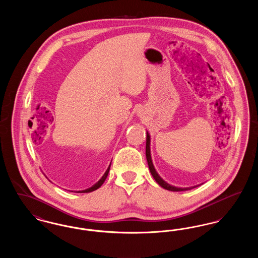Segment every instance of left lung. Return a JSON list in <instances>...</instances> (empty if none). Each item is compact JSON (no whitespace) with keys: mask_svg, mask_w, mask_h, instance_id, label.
<instances>
[{"mask_svg":"<svg viewBox=\"0 0 258 258\" xmlns=\"http://www.w3.org/2000/svg\"><path fill=\"white\" fill-rule=\"evenodd\" d=\"M146 158H147L148 165H149V169L150 172L153 176V178L156 180V182L158 184H160L161 187H163L164 189H167V190H170V191H184V190H188V189H191V188H195L200 184H197V185H194V186H189V187H178V186H174L172 184H168L167 182H165L160 175L159 173L156 170L155 166H154V163H153V160H152V157H151V136L150 134L147 132V138H146Z\"/></svg>","mask_w":258,"mask_h":258,"instance_id":"8db88e82","label":"left lung"}]
</instances>
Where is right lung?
Here are the masks:
<instances>
[{"instance_id": "obj_1", "label": "right lung", "mask_w": 258, "mask_h": 258, "mask_svg": "<svg viewBox=\"0 0 258 258\" xmlns=\"http://www.w3.org/2000/svg\"><path fill=\"white\" fill-rule=\"evenodd\" d=\"M110 164H109V166H108V168L106 169V171L105 173L103 174V176L98 180V182L96 183L95 184H93L92 186H90V187H88L86 189H83V190H76L75 192H77V194H86V192H91V191H94V190H96V189H98V187H100L101 186V184L104 183V181H105V179L107 178V175H108V173H109V169H110Z\"/></svg>"}]
</instances>
